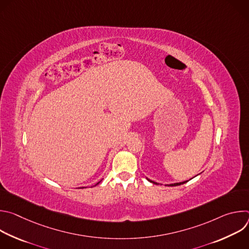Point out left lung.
Returning a JSON list of instances; mask_svg holds the SVG:
<instances>
[{
	"label": "left lung",
	"mask_w": 249,
	"mask_h": 249,
	"mask_svg": "<svg viewBox=\"0 0 249 249\" xmlns=\"http://www.w3.org/2000/svg\"><path fill=\"white\" fill-rule=\"evenodd\" d=\"M150 182H152V183H154V184H159V183H157V182H155V181H152V180H150L149 178H147ZM188 181V180H187ZM187 181H183V182H179V183H172V184H167L168 186H178V185H181V184H184V183H186Z\"/></svg>",
	"instance_id": "1"
}]
</instances>
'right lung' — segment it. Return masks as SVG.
<instances>
[{
	"label": "right lung",
	"mask_w": 249,
	"mask_h": 249,
	"mask_svg": "<svg viewBox=\"0 0 249 249\" xmlns=\"http://www.w3.org/2000/svg\"><path fill=\"white\" fill-rule=\"evenodd\" d=\"M100 181H101V180H100ZM100 181H99V182H100ZM99 182H97V183H96V184H95V185H97V184H98V183H99Z\"/></svg>",
	"instance_id": "add662e5"
}]
</instances>
